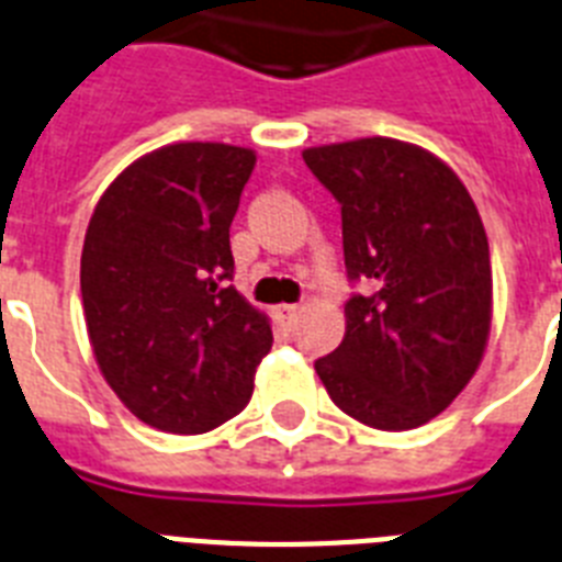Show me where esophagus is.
<instances>
[{"mask_svg":"<svg viewBox=\"0 0 562 562\" xmlns=\"http://www.w3.org/2000/svg\"><path fill=\"white\" fill-rule=\"evenodd\" d=\"M273 314L282 319V323H294L296 314H300V305H291V303H280L273 308Z\"/></svg>","mask_w":562,"mask_h":562,"instance_id":"obj_1","label":"esophagus"}]
</instances>
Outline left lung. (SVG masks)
Masks as SVG:
<instances>
[{"instance_id": "left-lung-1", "label": "left lung", "mask_w": 562, "mask_h": 562, "mask_svg": "<svg viewBox=\"0 0 562 562\" xmlns=\"http://www.w3.org/2000/svg\"><path fill=\"white\" fill-rule=\"evenodd\" d=\"M342 205V251L369 294L314 362L328 397L371 428L405 431L446 412L483 362L492 257L471 193L431 150L391 136L303 150Z\"/></svg>"}]
</instances>
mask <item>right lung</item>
<instances>
[{
    "label": "right lung",
    "mask_w": 562,
    "mask_h": 562,
    "mask_svg": "<svg viewBox=\"0 0 562 562\" xmlns=\"http://www.w3.org/2000/svg\"><path fill=\"white\" fill-rule=\"evenodd\" d=\"M254 165L239 145H162L93 209L79 262L88 339L145 426L205 434L251 400L273 334L266 311L228 285V231Z\"/></svg>",
    "instance_id": "add662e5"
}]
</instances>
